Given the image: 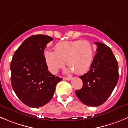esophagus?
I'll return each mask as SVG.
<instances>
[{"instance_id": "obj_1", "label": "esophagus", "mask_w": 128, "mask_h": 128, "mask_svg": "<svg viewBox=\"0 0 128 128\" xmlns=\"http://www.w3.org/2000/svg\"><path fill=\"white\" fill-rule=\"evenodd\" d=\"M64 79H66V80H70L72 79L71 78H70V77H68V78H64Z\"/></svg>"}]
</instances>
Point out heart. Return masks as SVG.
<instances>
[{"label": "heart", "instance_id": "1", "mask_svg": "<svg viewBox=\"0 0 128 128\" xmlns=\"http://www.w3.org/2000/svg\"><path fill=\"white\" fill-rule=\"evenodd\" d=\"M44 59L49 70L56 74L66 62L68 71L80 74L89 70L93 62L94 49L87 40H72L59 42L54 51H44Z\"/></svg>", "mask_w": 128, "mask_h": 128}]
</instances>
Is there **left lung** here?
I'll list each match as a JSON object with an SVG mask.
<instances>
[{"label": "left lung", "mask_w": 128, "mask_h": 128, "mask_svg": "<svg viewBox=\"0 0 128 128\" xmlns=\"http://www.w3.org/2000/svg\"><path fill=\"white\" fill-rule=\"evenodd\" d=\"M94 44L97 53L89 71L79 76L82 88L76 90L79 100L89 106H99L106 102L119 79L118 64L111 49L102 43Z\"/></svg>", "instance_id": "left-lung-1"}]
</instances>
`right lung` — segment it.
Listing matches in <instances>:
<instances>
[{
    "label": "right lung",
    "instance_id": "1",
    "mask_svg": "<svg viewBox=\"0 0 128 128\" xmlns=\"http://www.w3.org/2000/svg\"><path fill=\"white\" fill-rule=\"evenodd\" d=\"M53 40L46 35L26 39L16 50L10 63L11 84L20 100L31 108L46 104L52 98L56 86L62 79L48 70L44 49Z\"/></svg>",
    "mask_w": 128,
    "mask_h": 128
}]
</instances>
